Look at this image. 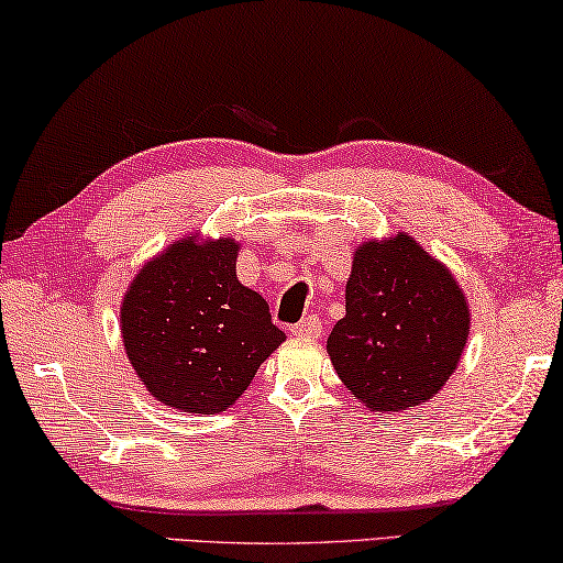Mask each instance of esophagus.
I'll return each mask as SVG.
<instances>
[{
	"label": "esophagus",
	"mask_w": 563,
	"mask_h": 563,
	"mask_svg": "<svg viewBox=\"0 0 563 563\" xmlns=\"http://www.w3.org/2000/svg\"><path fill=\"white\" fill-rule=\"evenodd\" d=\"M289 331L299 339H319L321 336V321H319V317L309 313V317H303L301 321L291 323Z\"/></svg>",
	"instance_id": "1"
}]
</instances>
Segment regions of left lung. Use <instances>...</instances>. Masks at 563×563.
<instances>
[{"label": "left lung", "instance_id": "left-lung-1", "mask_svg": "<svg viewBox=\"0 0 563 563\" xmlns=\"http://www.w3.org/2000/svg\"><path fill=\"white\" fill-rule=\"evenodd\" d=\"M470 309L455 276L410 234L363 242L346 284V317L327 351L353 396L371 410L422 406L455 373Z\"/></svg>", "mask_w": 563, "mask_h": 563}]
</instances>
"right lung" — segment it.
Masks as SVG:
<instances>
[{
    "label": "right lung",
    "mask_w": 563,
    "mask_h": 563,
    "mask_svg": "<svg viewBox=\"0 0 563 563\" xmlns=\"http://www.w3.org/2000/svg\"><path fill=\"white\" fill-rule=\"evenodd\" d=\"M240 244L185 236L147 262L121 303L128 361L153 398L214 416L287 339L260 294L236 279Z\"/></svg>",
    "instance_id": "obj_1"
}]
</instances>
